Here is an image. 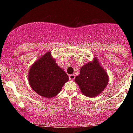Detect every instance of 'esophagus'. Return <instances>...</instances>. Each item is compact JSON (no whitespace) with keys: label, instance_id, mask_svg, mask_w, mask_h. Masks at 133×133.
Listing matches in <instances>:
<instances>
[{"label":"esophagus","instance_id":"esophagus-1","mask_svg":"<svg viewBox=\"0 0 133 133\" xmlns=\"http://www.w3.org/2000/svg\"><path fill=\"white\" fill-rule=\"evenodd\" d=\"M69 77V79H70V81H72V80H74L75 78V75H70Z\"/></svg>","mask_w":133,"mask_h":133}]
</instances>
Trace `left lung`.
<instances>
[{
  "mask_svg": "<svg viewBox=\"0 0 133 133\" xmlns=\"http://www.w3.org/2000/svg\"><path fill=\"white\" fill-rule=\"evenodd\" d=\"M75 81L83 95L95 97L106 87L109 78L106 71L95 59L93 63H88L81 67L80 75L76 77Z\"/></svg>",
  "mask_w": 133,
  "mask_h": 133,
  "instance_id": "1",
  "label": "left lung"
}]
</instances>
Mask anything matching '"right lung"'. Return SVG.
I'll use <instances>...</instances> for the list:
<instances>
[{"label": "right lung", "instance_id": "right-lung-1", "mask_svg": "<svg viewBox=\"0 0 133 133\" xmlns=\"http://www.w3.org/2000/svg\"><path fill=\"white\" fill-rule=\"evenodd\" d=\"M68 81V75L52 59L50 52L43 55L29 70V81L31 88L46 98H52L58 95Z\"/></svg>", "mask_w": 133, "mask_h": 133}]
</instances>
